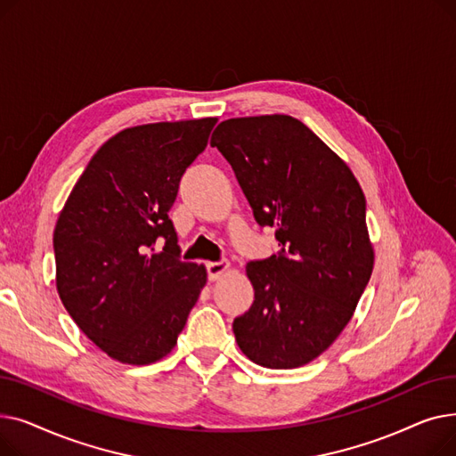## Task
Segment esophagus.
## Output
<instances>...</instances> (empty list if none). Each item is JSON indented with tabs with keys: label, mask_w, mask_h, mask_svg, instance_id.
<instances>
[{
	"label": "esophagus",
	"mask_w": 456,
	"mask_h": 456,
	"mask_svg": "<svg viewBox=\"0 0 456 456\" xmlns=\"http://www.w3.org/2000/svg\"><path fill=\"white\" fill-rule=\"evenodd\" d=\"M227 270H229V262H227V260L208 262V265H207V273H208V279H210V281L220 279Z\"/></svg>",
	"instance_id": "34e87169"
}]
</instances>
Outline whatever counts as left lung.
Listing matches in <instances>:
<instances>
[{"mask_svg": "<svg viewBox=\"0 0 456 456\" xmlns=\"http://www.w3.org/2000/svg\"><path fill=\"white\" fill-rule=\"evenodd\" d=\"M210 146L227 159L281 251L246 266L255 301L234 318L238 347L272 370L320 356L349 323L373 270L366 198L347 164L286 114L231 118Z\"/></svg>", "mask_w": 456, "mask_h": 456, "instance_id": "obj_1", "label": "left lung"}]
</instances>
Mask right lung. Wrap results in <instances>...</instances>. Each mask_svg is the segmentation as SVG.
<instances>
[{
  "instance_id": "right-lung-1",
  "label": "right lung",
  "mask_w": 456,
  "mask_h": 456,
  "mask_svg": "<svg viewBox=\"0 0 456 456\" xmlns=\"http://www.w3.org/2000/svg\"><path fill=\"white\" fill-rule=\"evenodd\" d=\"M218 119L138 126L98 150L53 232L68 314L114 361L143 366L170 353L207 282L181 260L170 212L183 174ZM162 237L160 252L154 242Z\"/></svg>"
}]
</instances>
